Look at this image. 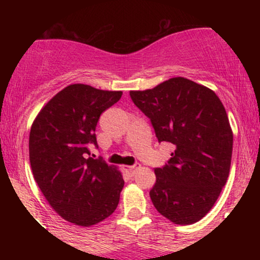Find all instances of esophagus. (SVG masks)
<instances>
[{
	"label": "esophagus",
	"mask_w": 260,
	"mask_h": 260,
	"mask_svg": "<svg viewBox=\"0 0 260 260\" xmlns=\"http://www.w3.org/2000/svg\"><path fill=\"white\" fill-rule=\"evenodd\" d=\"M139 168H140L139 164H134V165H132V166H123V169L126 170V172H128L131 176H133L134 172H136Z\"/></svg>",
	"instance_id": "1"
}]
</instances>
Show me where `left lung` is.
Instances as JSON below:
<instances>
[{
  "mask_svg": "<svg viewBox=\"0 0 260 260\" xmlns=\"http://www.w3.org/2000/svg\"><path fill=\"white\" fill-rule=\"evenodd\" d=\"M129 95L159 143L175 147L168 164L155 169L149 193L154 207L178 225L199 221L219 198L231 166L234 134L225 107L213 90L182 77Z\"/></svg>",
  "mask_w": 260,
  "mask_h": 260,
  "instance_id": "obj_1",
  "label": "left lung"
}]
</instances>
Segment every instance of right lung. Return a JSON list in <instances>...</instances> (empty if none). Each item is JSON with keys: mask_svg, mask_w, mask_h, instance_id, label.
I'll use <instances>...</instances> for the list:
<instances>
[{"mask_svg": "<svg viewBox=\"0 0 260 260\" xmlns=\"http://www.w3.org/2000/svg\"><path fill=\"white\" fill-rule=\"evenodd\" d=\"M122 91L85 84L66 86L35 118L29 136L32 175L46 201L67 221L91 226L117 208L124 186L121 172L103 157L95 128L100 115L121 99Z\"/></svg>", "mask_w": 260, "mask_h": 260, "instance_id": "1", "label": "right lung"}]
</instances>
